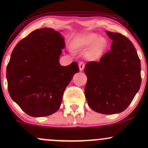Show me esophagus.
<instances>
[{"label":"esophagus","mask_w":148,"mask_h":148,"mask_svg":"<svg viewBox=\"0 0 148 148\" xmlns=\"http://www.w3.org/2000/svg\"><path fill=\"white\" fill-rule=\"evenodd\" d=\"M79 70L81 72V71L84 70V67H85V64L83 62H79Z\"/></svg>","instance_id":"34e87169"}]
</instances>
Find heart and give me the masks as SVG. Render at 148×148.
<instances>
[{"mask_svg":"<svg viewBox=\"0 0 148 148\" xmlns=\"http://www.w3.org/2000/svg\"><path fill=\"white\" fill-rule=\"evenodd\" d=\"M92 47L88 53L87 56L90 59H96L102 53L106 47V41L103 37H99L97 33H88L78 36L72 42L73 49L76 50H85L92 45Z\"/></svg>","mask_w":148,"mask_h":148,"instance_id":"b5f03b06","label":"heart"}]
</instances>
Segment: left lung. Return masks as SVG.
I'll list each match as a JSON object with an SVG mask.
<instances>
[{
    "label": "left lung",
    "mask_w": 148,
    "mask_h": 148,
    "mask_svg": "<svg viewBox=\"0 0 148 148\" xmlns=\"http://www.w3.org/2000/svg\"><path fill=\"white\" fill-rule=\"evenodd\" d=\"M106 33L113 40L111 50L99 62L86 64L85 95L93 111L111 115L125 111L138 92L141 67L130 40L120 33Z\"/></svg>",
    "instance_id": "1"
}]
</instances>
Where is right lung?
Here are the masks:
<instances>
[{"mask_svg": "<svg viewBox=\"0 0 148 148\" xmlns=\"http://www.w3.org/2000/svg\"><path fill=\"white\" fill-rule=\"evenodd\" d=\"M64 40L59 32L44 28L34 30L13 49L6 77L11 98L26 114L43 117L56 113L73 76L76 62H59Z\"/></svg>", "mask_w": 148, "mask_h": 148, "instance_id": "add662e5", "label": "right lung"}]
</instances>
